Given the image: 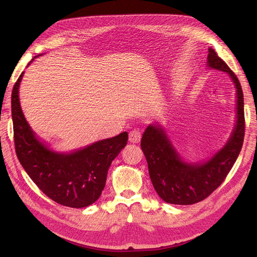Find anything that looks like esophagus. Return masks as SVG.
I'll return each instance as SVG.
<instances>
[{
	"mask_svg": "<svg viewBox=\"0 0 257 257\" xmlns=\"http://www.w3.org/2000/svg\"><path fill=\"white\" fill-rule=\"evenodd\" d=\"M141 139H142V134H141V132L137 131V130H134V131L130 132L128 141H130L131 143H133V144H138L139 142H141Z\"/></svg>",
	"mask_w": 257,
	"mask_h": 257,
	"instance_id": "obj_1",
	"label": "esophagus"
}]
</instances>
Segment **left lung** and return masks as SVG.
Here are the masks:
<instances>
[{"instance_id":"1","label":"left lung","mask_w":257,"mask_h":257,"mask_svg":"<svg viewBox=\"0 0 257 257\" xmlns=\"http://www.w3.org/2000/svg\"><path fill=\"white\" fill-rule=\"evenodd\" d=\"M208 66L227 73L237 92V121L234 132L222 149L203 164H189L181 160L164 128L150 124L142 138L150 179L159 196L168 204L192 205L215 191L234 166L244 139L243 93L235 73L209 48Z\"/></svg>"}]
</instances>
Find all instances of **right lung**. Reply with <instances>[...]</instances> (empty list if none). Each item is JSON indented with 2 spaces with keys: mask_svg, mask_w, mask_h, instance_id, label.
<instances>
[{
  "mask_svg": "<svg viewBox=\"0 0 257 257\" xmlns=\"http://www.w3.org/2000/svg\"><path fill=\"white\" fill-rule=\"evenodd\" d=\"M22 77L23 73L12 92L15 149L20 164L38 189L56 203L71 208L95 203L105 188L111 162L126 146L128 134L123 132L71 153L51 151L37 139L21 110L19 85Z\"/></svg>",
  "mask_w": 257,
  "mask_h": 257,
  "instance_id": "right-lung-1",
  "label": "right lung"
}]
</instances>
